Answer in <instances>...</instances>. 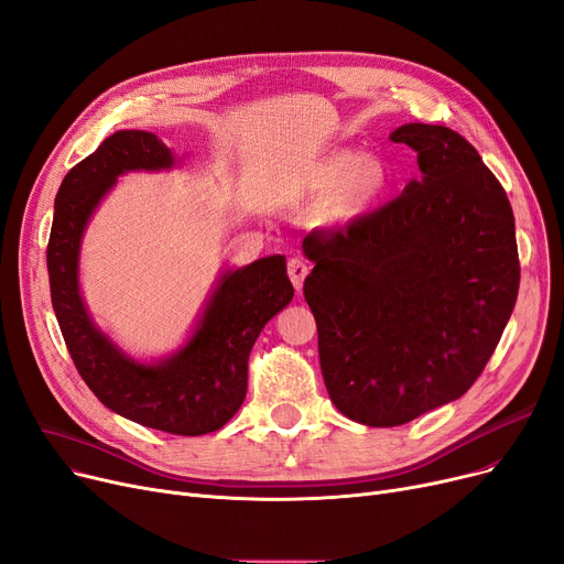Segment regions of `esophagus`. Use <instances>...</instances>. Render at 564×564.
Returning a JSON list of instances; mask_svg holds the SVG:
<instances>
[{
    "instance_id": "1",
    "label": "esophagus",
    "mask_w": 564,
    "mask_h": 564,
    "mask_svg": "<svg viewBox=\"0 0 564 564\" xmlns=\"http://www.w3.org/2000/svg\"><path fill=\"white\" fill-rule=\"evenodd\" d=\"M308 269H311L308 262L302 260V258H292V260L288 262V276H290L292 285H295V290H302L304 279L308 276Z\"/></svg>"
}]
</instances>
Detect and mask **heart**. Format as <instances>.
<instances>
[{
	"mask_svg": "<svg viewBox=\"0 0 564 564\" xmlns=\"http://www.w3.org/2000/svg\"><path fill=\"white\" fill-rule=\"evenodd\" d=\"M391 184L389 167L382 161H364L355 152H336L317 161L306 175V188L315 195L339 191L323 209L329 226H348L369 212Z\"/></svg>",
	"mask_w": 564,
	"mask_h": 564,
	"instance_id": "1",
	"label": "heart"
}]
</instances>
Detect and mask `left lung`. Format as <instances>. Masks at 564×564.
<instances>
[{
  "instance_id": "1",
  "label": "left lung",
  "mask_w": 564,
  "mask_h": 564,
  "mask_svg": "<svg viewBox=\"0 0 564 564\" xmlns=\"http://www.w3.org/2000/svg\"><path fill=\"white\" fill-rule=\"evenodd\" d=\"M420 177L346 230H313L304 297L332 403L364 426H401L460 399L519 295L507 193L456 131L403 124Z\"/></svg>"
}]
</instances>
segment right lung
Returning a JSON list of instances; mask_svg holds the SVG:
<instances>
[{
	"mask_svg": "<svg viewBox=\"0 0 564 564\" xmlns=\"http://www.w3.org/2000/svg\"><path fill=\"white\" fill-rule=\"evenodd\" d=\"M177 165L180 159L154 133L117 131L70 167L55 198L47 276L66 348L96 399L140 426L205 435L235 417L247 397L253 343L295 295L285 256L224 267L186 340L154 359L121 350L94 323L80 290L83 237L117 180Z\"/></svg>",
	"mask_w": 564,
	"mask_h": 564,
	"instance_id": "add662e5",
	"label": "right lung"
}]
</instances>
